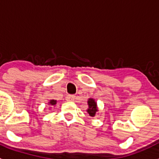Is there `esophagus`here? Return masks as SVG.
Here are the masks:
<instances>
[{
  "mask_svg": "<svg viewBox=\"0 0 159 159\" xmlns=\"http://www.w3.org/2000/svg\"><path fill=\"white\" fill-rule=\"evenodd\" d=\"M66 99L68 101H73L74 99H75V95H67V96L66 97Z\"/></svg>",
  "mask_w": 159,
  "mask_h": 159,
  "instance_id": "34e87169",
  "label": "esophagus"
}]
</instances>
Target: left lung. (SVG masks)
<instances>
[{
    "label": "left lung",
    "instance_id": "8db88e82",
    "mask_svg": "<svg viewBox=\"0 0 159 159\" xmlns=\"http://www.w3.org/2000/svg\"><path fill=\"white\" fill-rule=\"evenodd\" d=\"M88 113L89 114L90 116L92 117H94L95 116V114L98 111V107H97V103L95 101V99L90 98L88 101Z\"/></svg>",
    "mask_w": 159,
    "mask_h": 159
}]
</instances>
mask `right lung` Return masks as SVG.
Listing matches in <instances>:
<instances>
[{
	"label": "right lung",
	"mask_w": 159,
	"mask_h": 159,
	"mask_svg": "<svg viewBox=\"0 0 159 159\" xmlns=\"http://www.w3.org/2000/svg\"><path fill=\"white\" fill-rule=\"evenodd\" d=\"M48 104L49 106H51V107L55 106V105L57 104V100H55V99H51V100L48 102Z\"/></svg>",
	"instance_id": "right-lung-1"
}]
</instances>
